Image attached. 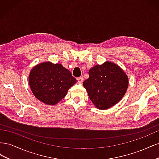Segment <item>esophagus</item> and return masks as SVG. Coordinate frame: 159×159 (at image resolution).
Instances as JSON below:
<instances>
[{
    "instance_id": "1",
    "label": "esophagus",
    "mask_w": 159,
    "mask_h": 159,
    "mask_svg": "<svg viewBox=\"0 0 159 159\" xmlns=\"http://www.w3.org/2000/svg\"><path fill=\"white\" fill-rule=\"evenodd\" d=\"M77 80H78V83H79V84H81L83 82V78L82 77H80V78H77Z\"/></svg>"
}]
</instances>
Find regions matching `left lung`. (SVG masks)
Listing matches in <instances>:
<instances>
[{
	"instance_id": "8db88e82",
	"label": "left lung",
	"mask_w": 159,
	"mask_h": 159,
	"mask_svg": "<svg viewBox=\"0 0 159 159\" xmlns=\"http://www.w3.org/2000/svg\"><path fill=\"white\" fill-rule=\"evenodd\" d=\"M89 98L99 109L113 107L126 93L128 77L119 66L111 61L96 65L89 71V78L83 82Z\"/></svg>"
}]
</instances>
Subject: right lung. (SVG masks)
I'll use <instances>...</instances> for the list:
<instances>
[{"instance_id":"obj_1","label":"right lung","mask_w":159,"mask_h":159,"mask_svg":"<svg viewBox=\"0 0 159 159\" xmlns=\"http://www.w3.org/2000/svg\"><path fill=\"white\" fill-rule=\"evenodd\" d=\"M76 83L71 72L60 64L50 61L39 64L31 70L29 85L33 94L40 102L54 105L63 99Z\"/></svg>"}]
</instances>
